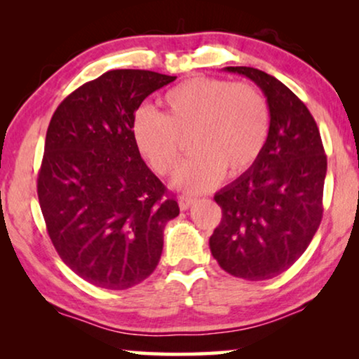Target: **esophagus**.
<instances>
[{
    "mask_svg": "<svg viewBox=\"0 0 359 359\" xmlns=\"http://www.w3.org/2000/svg\"><path fill=\"white\" fill-rule=\"evenodd\" d=\"M194 203H196V199L191 198V196H180V199H178L181 210H188Z\"/></svg>",
    "mask_w": 359,
    "mask_h": 359,
    "instance_id": "esophagus-1",
    "label": "esophagus"
}]
</instances>
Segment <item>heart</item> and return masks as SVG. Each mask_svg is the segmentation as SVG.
<instances>
[{"mask_svg":"<svg viewBox=\"0 0 359 359\" xmlns=\"http://www.w3.org/2000/svg\"><path fill=\"white\" fill-rule=\"evenodd\" d=\"M166 112L137 111L132 137L160 176L173 175L191 137L194 156L175 178L176 188L204 193L224 175L237 178L257 165L269 135V107L257 88L222 78L194 76L165 93Z\"/></svg>","mask_w":359,"mask_h":359,"instance_id":"1","label":"heart"}]
</instances>
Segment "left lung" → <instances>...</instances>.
Here are the masks:
<instances>
[{"mask_svg":"<svg viewBox=\"0 0 359 359\" xmlns=\"http://www.w3.org/2000/svg\"><path fill=\"white\" fill-rule=\"evenodd\" d=\"M262 88L269 135L257 165L214 196L222 220L209 238L220 268L248 281L291 268L312 242L323 214L327 155L307 106L276 78L227 67Z\"/></svg>","mask_w":359,"mask_h":359,"instance_id":"8db88e82","label":"left lung"}]
</instances>
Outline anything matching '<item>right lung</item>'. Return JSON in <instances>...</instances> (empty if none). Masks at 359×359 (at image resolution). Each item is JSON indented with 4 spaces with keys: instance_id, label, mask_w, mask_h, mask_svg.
I'll use <instances>...</instances> for the list:
<instances>
[{
    "instance_id": "1",
    "label": "right lung",
    "mask_w": 359,
    "mask_h": 359,
    "mask_svg": "<svg viewBox=\"0 0 359 359\" xmlns=\"http://www.w3.org/2000/svg\"><path fill=\"white\" fill-rule=\"evenodd\" d=\"M176 76L111 70L76 88L47 129L37 196L63 263L102 289L149 278L178 203L142 160L132 121L142 101Z\"/></svg>"
}]
</instances>
